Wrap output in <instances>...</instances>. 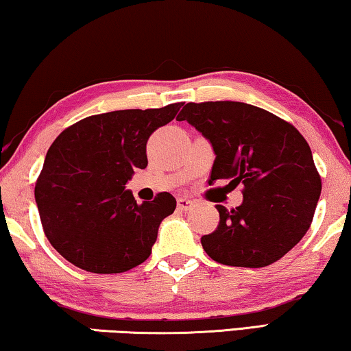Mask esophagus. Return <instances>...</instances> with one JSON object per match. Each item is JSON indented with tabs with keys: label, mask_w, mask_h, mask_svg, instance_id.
<instances>
[{
	"label": "esophagus",
	"mask_w": 351,
	"mask_h": 351,
	"mask_svg": "<svg viewBox=\"0 0 351 351\" xmlns=\"http://www.w3.org/2000/svg\"><path fill=\"white\" fill-rule=\"evenodd\" d=\"M194 207V202L188 197H179L177 199V208L179 210H190Z\"/></svg>",
	"instance_id": "1"
}]
</instances>
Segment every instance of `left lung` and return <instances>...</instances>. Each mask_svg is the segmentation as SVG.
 Returning a JSON list of instances; mask_svg holds the SVG:
<instances>
[{"instance_id":"1","label":"left lung","mask_w":351,"mask_h":351,"mask_svg":"<svg viewBox=\"0 0 351 351\" xmlns=\"http://www.w3.org/2000/svg\"><path fill=\"white\" fill-rule=\"evenodd\" d=\"M212 144V182L243 185L241 206H217L219 224L204 251L230 267L271 265L303 239L314 218L322 180L309 144L292 123L241 101L186 104L177 116ZM224 186V188H226Z\"/></svg>"}]
</instances>
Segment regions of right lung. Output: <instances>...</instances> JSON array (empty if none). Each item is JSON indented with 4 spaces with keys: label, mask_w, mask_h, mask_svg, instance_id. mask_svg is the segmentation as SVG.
Instances as JSON below:
<instances>
[{
    "label": "right lung",
    "mask_w": 351,
    "mask_h": 351,
    "mask_svg": "<svg viewBox=\"0 0 351 351\" xmlns=\"http://www.w3.org/2000/svg\"><path fill=\"white\" fill-rule=\"evenodd\" d=\"M182 104L95 114L64 130L48 149L36 204L51 246L90 273L128 271L152 252L176 199L158 193L136 204L125 183L147 166L150 134L174 119Z\"/></svg>",
    "instance_id": "add662e5"
}]
</instances>
